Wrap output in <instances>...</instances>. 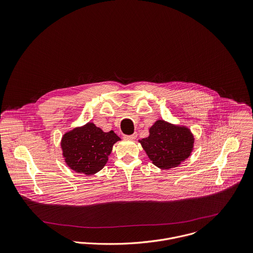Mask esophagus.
I'll list each match as a JSON object with an SVG mask.
<instances>
[{"label":"esophagus","instance_id":"obj_1","mask_svg":"<svg viewBox=\"0 0 253 253\" xmlns=\"http://www.w3.org/2000/svg\"><path fill=\"white\" fill-rule=\"evenodd\" d=\"M136 138H137V133H134L130 136H124V139L126 140H136Z\"/></svg>","mask_w":253,"mask_h":253}]
</instances>
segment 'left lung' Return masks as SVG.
<instances>
[{"mask_svg": "<svg viewBox=\"0 0 253 253\" xmlns=\"http://www.w3.org/2000/svg\"><path fill=\"white\" fill-rule=\"evenodd\" d=\"M195 138L184 125L157 119L148 129V137L139 140L149 160L162 169L178 167L192 153Z\"/></svg>", "mask_w": 253, "mask_h": 253, "instance_id": "1", "label": "left lung"}]
</instances>
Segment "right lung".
<instances>
[{"instance_id":"1","label":"right lung","mask_w":253,"mask_h":253,"mask_svg":"<svg viewBox=\"0 0 253 253\" xmlns=\"http://www.w3.org/2000/svg\"><path fill=\"white\" fill-rule=\"evenodd\" d=\"M120 140L113 131L104 132L93 122H87L62 136V158L71 169L92 175L106 166L113 144Z\"/></svg>"}]
</instances>
